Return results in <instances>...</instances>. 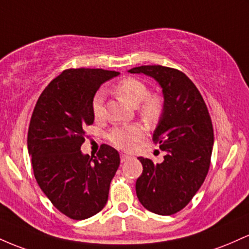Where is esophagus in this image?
<instances>
[{"label": "esophagus", "instance_id": "esophagus-1", "mask_svg": "<svg viewBox=\"0 0 249 249\" xmlns=\"http://www.w3.org/2000/svg\"><path fill=\"white\" fill-rule=\"evenodd\" d=\"M129 158H130V156L128 155V154H124V153H122V154H121V161H122V162L127 161Z\"/></svg>", "mask_w": 249, "mask_h": 249}]
</instances>
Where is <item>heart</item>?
I'll return each mask as SVG.
<instances>
[{"mask_svg": "<svg viewBox=\"0 0 249 249\" xmlns=\"http://www.w3.org/2000/svg\"><path fill=\"white\" fill-rule=\"evenodd\" d=\"M115 93L122 100L138 106L139 114L147 122L158 121L163 111V100L160 95H149V88L143 81L135 77H125L116 83ZM105 95L102 91H97L91 101V111L96 120H101L105 116V106H103ZM144 130L142 125L138 124L120 125L114 128L108 134V140L120 149H130L134 144L142 139Z\"/></svg>", "mask_w": 249, "mask_h": 249, "instance_id": "b5f03b06", "label": "heart"}]
</instances>
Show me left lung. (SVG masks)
<instances>
[{
	"label": "left lung",
	"instance_id": "8db88e82",
	"mask_svg": "<svg viewBox=\"0 0 249 249\" xmlns=\"http://www.w3.org/2000/svg\"><path fill=\"white\" fill-rule=\"evenodd\" d=\"M129 72L152 76L164 97L153 134V141L164 152L163 161L139 158L143 170L136 180V195L153 213L175 214L191 202L208 174L214 143L211 115L199 89L182 71L155 64Z\"/></svg>",
	"mask_w": 249,
	"mask_h": 249
}]
</instances>
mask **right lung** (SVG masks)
<instances>
[{
	"mask_svg": "<svg viewBox=\"0 0 249 249\" xmlns=\"http://www.w3.org/2000/svg\"><path fill=\"white\" fill-rule=\"evenodd\" d=\"M119 74L66 69L44 88L30 119L28 152L36 182L54 207L72 220L88 219L105 207L120 166L119 153L108 144H101L94 158L81 152L85 128L94 122V95Z\"/></svg>",
	"mask_w": 249,
	"mask_h": 249,
	"instance_id": "right-lung-1",
	"label": "right lung"
}]
</instances>
